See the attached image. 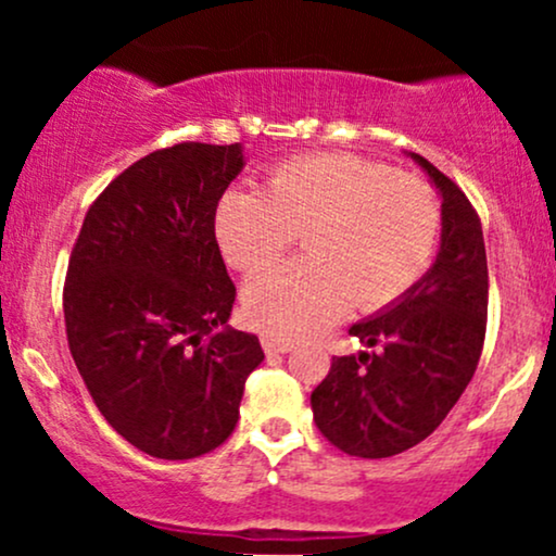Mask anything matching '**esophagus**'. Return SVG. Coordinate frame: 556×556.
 <instances>
[{
  "label": "esophagus",
  "mask_w": 556,
  "mask_h": 556,
  "mask_svg": "<svg viewBox=\"0 0 556 556\" xmlns=\"http://www.w3.org/2000/svg\"><path fill=\"white\" fill-rule=\"evenodd\" d=\"M261 344H264V350H266V355H282V353H287V350L292 348L290 342L287 340H279V337H261Z\"/></svg>",
  "instance_id": "34e87169"
}]
</instances>
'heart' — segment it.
<instances>
[{
    "label": "heart",
    "mask_w": 556,
    "mask_h": 556,
    "mask_svg": "<svg viewBox=\"0 0 556 556\" xmlns=\"http://www.w3.org/2000/svg\"><path fill=\"white\" fill-rule=\"evenodd\" d=\"M227 264L253 274L298 235L303 258L245 287V314L274 337H308L353 303L361 314L405 298L431 266L442 206L418 177L376 159L316 151L274 164L261 190H227L216 206Z\"/></svg>",
    "instance_id": "b5f03b06"
}]
</instances>
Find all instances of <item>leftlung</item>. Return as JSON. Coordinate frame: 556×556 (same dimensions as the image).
Returning a JSON list of instances; mask_svg holds the SVG:
<instances>
[{"instance_id":"obj_1","label":"left lung","mask_w":556,"mask_h":556,"mask_svg":"<svg viewBox=\"0 0 556 556\" xmlns=\"http://www.w3.org/2000/svg\"><path fill=\"white\" fill-rule=\"evenodd\" d=\"M442 193V248L426 277L350 334L374 353L331 358L311 392L318 431L344 455L392 457L424 442L473 379L486 337L489 266L473 203L410 154Z\"/></svg>"}]
</instances>
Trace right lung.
<instances>
[{
	"label": "right lung",
	"instance_id": "right-lung-1",
	"mask_svg": "<svg viewBox=\"0 0 556 556\" xmlns=\"http://www.w3.org/2000/svg\"><path fill=\"white\" fill-rule=\"evenodd\" d=\"M242 169L238 143L185 140L138 159L101 190L70 253L67 344L96 407L159 460L227 442L256 334L223 329L235 285L214 219Z\"/></svg>",
	"mask_w": 556,
	"mask_h": 556
}]
</instances>
